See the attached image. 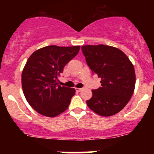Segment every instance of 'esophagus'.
I'll list each match as a JSON object with an SVG mask.
<instances>
[{
	"mask_svg": "<svg viewBox=\"0 0 154 154\" xmlns=\"http://www.w3.org/2000/svg\"><path fill=\"white\" fill-rule=\"evenodd\" d=\"M82 88H75V91H76V92H80L81 91H82Z\"/></svg>",
	"mask_w": 154,
	"mask_h": 154,
	"instance_id": "34e87169",
	"label": "esophagus"
}]
</instances>
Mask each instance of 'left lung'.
<instances>
[{
  "instance_id": "8db88e82",
  "label": "left lung",
  "mask_w": 154,
  "mask_h": 154,
  "mask_svg": "<svg viewBox=\"0 0 154 154\" xmlns=\"http://www.w3.org/2000/svg\"><path fill=\"white\" fill-rule=\"evenodd\" d=\"M82 54L93 74L101 79V87L93 90L88 106L98 115L109 116L128 104L135 85V72L119 49L105 45H83Z\"/></svg>"
}]
</instances>
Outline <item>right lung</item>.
<instances>
[{"label":"right lung","instance_id":"1","mask_svg":"<svg viewBox=\"0 0 154 154\" xmlns=\"http://www.w3.org/2000/svg\"><path fill=\"white\" fill-rule=\"evenodd\" d=\"M79 48L49 45L35 51L28 59L22 74V89L26 100L39 114L54 117L67 109L75 89L59 85L58 77Z\"/></svg>","mask_w":154,"mask_h":154}]
</instances>
